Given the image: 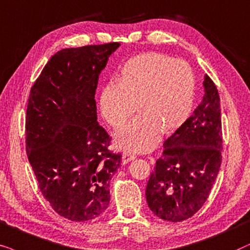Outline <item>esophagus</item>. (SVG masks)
<instances>
[{
  "label": "esophagus",
  "mask_w": 250,
  "mask_h": 250,
  "mask_svg": "<svg viewBox=\"0 0 250 250\" xmlns=\"http://www.w3.org/2000/svg\"><path fill=\"white\" fill-rule=\"evenodd\" d=\"M134 159H135V155L131 154V153H123L122 159H121L122 165H127L130 161H132Z\"/></svg>",
  "instance_id": "1"
}]
</instances>
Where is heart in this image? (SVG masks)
Instances as JSON below:
<instances>
[{
	"mask_svg": "<svg viewBox=\"0 0 250 250\" xmlns=\"http://www.w3.org/2000/svg\"><path fill=\"white\" fill-rule=\"evenodd\" d=\"M195 99V76L185 62L159 52L135 56L123 65L118 84H107L99 108L114 129L123 127L136 111L141 115L120 130L115 144L144 153L154 147L161 132L170 135L184 125Z\"/></svg>",
	"mask_w": 250,
	"mask_h": 250,
	"instance_id": "heart-1",
	"label": "heart"
}]
</instances>
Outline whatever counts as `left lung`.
<instances>
[{"instance_id":"1","label":"left lung","mask_w":250,"mask_h":250,"mask_svg":"<svg viewBox=\"0 0 250 250\" xmlns=\"http://www.w3.org/2000/svg\"><path fill=\"white\" fill-rule=\"evenodd\" d=\"M204 91L200 105L165 142L146 186L149 209L165 221L192 217L208 199L221 168V104L217 88L207 74Z\"/></svg>"}]
</instances>
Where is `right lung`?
Masks as SVG:
<instances>
[{"label":"right lung","instance_id":"add662e5","mask_svg":"<svg viewBox=\"0 0 250 250\" xmlns=\"http://www.w3.org/2000/svg\"><path fill=\"white\" fill-rule=\"evenodd\" d=\"M120 43L56 52L31 89L26 112V152L43 197L62 217H98L111 200L109 181L121 154L107 149L109 136L97 121L96 89Z\"/></svg>","mask_w":250,"mask_h":250}]
</instances>
